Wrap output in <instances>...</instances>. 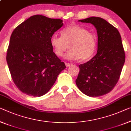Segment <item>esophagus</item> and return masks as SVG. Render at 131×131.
<instances>
[{"label":"esophagus","instance_id":"esophagus-1","mask_svg":"<svg viewBox=\"0 0 131 131\" xmlns=\"http://www.w3.org/2000/svg\"><path fill=\"white\" fill-rule=\"evenodd\" d=\"M65 64H66V67H69V66H70V65H71V64L68 63H66Z\"/></svg>","mask_w":131,"mask_h":131}]
</instances>
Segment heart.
<instances>
[{
    "label": "heart",
    "mask_w": 131,
    "mask_h": 131,
    "mask_svg": "<svg viewBox=\"0 0 131 131\" xmlns=\"http://www.w3.org/2000/svg\"><path fill=\"white\" fill-rule=\"evenodd\" d=\"M61 33V36L54 35L50 39V44L58 56H63L70 47L71 50L66 55V59L75 60L80 59L85 61L92 58L96 45L94 34L77 25L68 26L62 30Z\"/></svg>",
    "instance_id": "1"
}]
</instances>
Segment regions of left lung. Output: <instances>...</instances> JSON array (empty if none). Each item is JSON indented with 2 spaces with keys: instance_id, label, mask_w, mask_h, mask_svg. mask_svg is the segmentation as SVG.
<instances>
[{
  "instance_id": "left-lung-1",
  "label": "left lung",
  "mask_w": 131,
  "mask_h": 131,
  "mask_svg": "<svg viewBox=\"0 0 131 131\" xmlns=\"http://www.w3.org/2000/svg\"><path fill=\"white\" fill-rule=\"evenodd\" d=\"M78 21L91 23L95 27L98 50L92 59L79 66L76 85L89 96L105 95L117 83L125 63L121 37L118 30L102 18L91 17Z\"/></svg>"
}]
</instances>
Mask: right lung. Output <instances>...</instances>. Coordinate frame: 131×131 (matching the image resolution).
<instances>
[{"mask_svg":"<svg viewBox=\"0 0 131 131\" xmlns=\"http://www.w3.org/2000/svg\"><path fill=\"white\" fill-rule=\"evenodd\" d=\"M63 25L61 19L37 15L12 32L6 61L14 83L23 93L45 95L66 68L50 44L51 36Z\"/></svg>","mask_w":131,"mask_h":131,"instance_id":"add662e5","label":"right lung"}]
</instances>
